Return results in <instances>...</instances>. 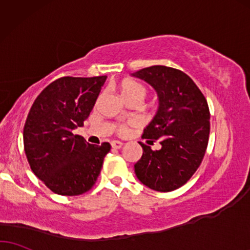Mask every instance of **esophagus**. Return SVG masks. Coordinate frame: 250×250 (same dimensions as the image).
Here are the masks:
<instances>
[{"mask_svg": "<svg viewBox=\"0 0 250 250\" xmlns=\"http://www.w3.org/2000/svg\"><path fill=\"white\" fill-rule=\"evenodd\" d=\"M111 145H112V147H113V148H115V149H119V148H121V147H122L123 143L119 142V141H113V142L111 143Z\"/></svg>", "mask_w": 250, "mask_h": 250, "instance_id": "obj_1", "label": "esophagus"}]
</instances>
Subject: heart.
Instances as JSON below:
<instances>
[{"instance_id": "heart-1", "label": "heart", "mask_w": 250, "mask_h": 250, "mask_svg": "<svg viewBox=\"0 0 250 250\" xmlns=\"http://www.w3.org/2000/svg\"><path fill=\"white\" fill-rule=\"evenodd\" d=\"M121 94L123 98H129V97H139L144 98L146 94L145 88L141 83L132 81V80H127V81L122 82L121 84ZM121 131H125V128L120 129Z\"/></svg>"}]
</instances>
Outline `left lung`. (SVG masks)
Masks as SVG:
<instances>
[{
	"mask_svg": "<svg viewBox=\"0 0 250 250\" xmlns=\"http://www.w3.org/2000/svg\"><path fill=\"white\" fill-rule=\"evenodd\" d=\"M131 75L144 80L158 95V111L143 138L148 144L156 139L161 144L153 151L139 143L143 155L135 164L136 177L154 191H174L192 177L205 156L210 131L207 101L193 80L178 69L156 65Z\"/></svg>",
	"mask_w": 250,
	"mask_h": 250,
	"instance_id": "left-lung-1",
	"label": "left lung"
}]
</instances>
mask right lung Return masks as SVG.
I'll return each mask as SVG.
<instances>
[{
	"label": "right lung",
	"mask_w": 250,
	"mask_h": 250,
	"mask_svg": "<svg viewBox=\"0 0 250 250\" xmlns=\"http://www.w3.org/2000/svg\"><path fill=\"white\" fill-rule=\"evenodd\" d=\"M106 76L61 78L33 103L24 127V148L36 177L52 192L79 195L101 174L108 143L92 145L73 130L88 119Z\"/></svg>",
	"instance_id": "1"
}]
</instances>
